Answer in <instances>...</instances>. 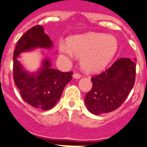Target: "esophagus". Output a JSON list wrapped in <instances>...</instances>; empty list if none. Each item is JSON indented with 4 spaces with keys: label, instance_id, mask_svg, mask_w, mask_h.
<instances>
[{
    "label": "esophagus",
    "instance_id": "1",
    "mask_svg": "<svg viewBox=\"0 0 147 147\" xmlns=\"http://www.w3.org/2000/svg\"><path fill=\"white\" fill-rule=\"evenodd\" d=\"M73 77H74V78H76V79H80L82 77V75L80 74L79 73H74V75H73Z\"/></svg>",
    "mask_w": 147,
    "mask_h": 147
}]
</instances>
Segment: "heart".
Wrapping results in <instances>:
<instances>
[{
  "instance_id": "b5f03b06",
  "label": "heart",
  "mask_w": 147,
  "mask_h": 147,
  "mask_svg": "<svg viewBox=\"0 0 147 147\" xmlns=\"http://www.w3.org/2000/svg\"><path fill=\"white\" fill-rule=\"evenodd\" d=\"M59 52L62 59L70 61L75 56L81 57L84 70L98 72L109 64L118 49L115 37L102 33H90L69 38V42H59Z\"/></svg>"
}]
</instances>
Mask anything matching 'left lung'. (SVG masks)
Returning a JSON list of instances; mask_svg holds the SVG:
<instances>
[{
  "label": "left lung",
  "mask_w": 147,
  "mask_h": 147,
  "mask_svg": "<svg viewBox=\"0 0 147 147\" xmlns=\"http://www.w3.org/2000/svg\"><path fill=\"white\" fill-rule=\"evenodd\" d=\"M136 62L121 57L91 78L92 87L86 95L88 110L95 115L108 113L121 106L134 87Z\"/></svg>",
  "instance_id": "obj_1"
}]
</instances>
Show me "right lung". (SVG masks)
<instances>
[{
    "mask_svg": "<svg viewBox=\"0 0 147 147\" xmlns=\"http://www.w3.org/2000/svg\"><path fill=\"white\" fill-rule=\"evenodd\" d=\"M51 46L52 42L44 32V28L37 25L23 34L13 52L14 83L26 102L42 110H49L56 105L64 86L72 79L73 72H61L54 69L51 67L49 60L45 59L38 73L29 74L23 70L17 57L23 51L36 48L49 49Z\"/></svg>",
    "mask_w": 147,
    "mask_h": 147,
    "instance_id": "1",
    "label": "right lung"
}]
</instances>
